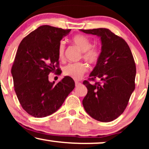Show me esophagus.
Returning a JSON list of instances; mask_svg holds the SVG:
<instances>
[{"instance_id": "obj_1", "label": "esophagus", "mask_w": 149, "mask_h": 149, "mask_svg": "<svg viewBox=\"0 0 149 149\" xmlns=\"http://www.w3.org/2000/svg\"><path fill=\"white\" fill-rule=\"evenodd\" d=\"M80 84H81V83L79 81H75V85H76V86H78V85H80Z\"/></svg>"}]
</instances>
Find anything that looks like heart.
<instances>
[{"label":"heart","instance_id":"heart-1","mask_svg":"<svg viewBox=\"0 0 149 149\" xmlns=\"http://www.w3.org/2000/svg\"><path fill=\"white\" fill-rule=\"evenodd\" d=\"M71 42L82 51V57L91 65L97 64L100 58V51L98 47L92 45L90 39L83 34H76L71 38ZM65 45L61 41L57 46V55L60 60L64 57ZM88 71V66L83 61L70 63L63 69L64 76L78 80Z\"/></svg>","mask_w":149,"mask_h":149}]
</instances>
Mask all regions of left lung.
Segmentation results:
<instances>
[{
    "label": "left lung",
    "mask_w": 149,
    "mask_h": 149,
    "mask_svg": "<svg viewBox=\"0 0 149 149\" xmlns=\"http://www.w3.org/2000/svg\"><path fill=\"white\" fill-rule=\"evenodd\" d=\"M80 31L100 36L102 45L100 60L88 80L83 81L88 88L83 100V107L94 119L111 122L123 113L134 90V57L125 40L108 29ZM96 78L100 81L90 83Z\"/></svg>",
    "instance_id": "obj_1"
}]
</instances>
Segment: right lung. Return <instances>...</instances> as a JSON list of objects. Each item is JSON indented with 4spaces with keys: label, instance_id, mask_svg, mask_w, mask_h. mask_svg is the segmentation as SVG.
<instances>
[{
    "label": "right lung",
    "instance_id": "add662e5",
    "mask_svg": "<svg viewBox=\"0 0 149 149\" xmlns=\"http://www.w3.org/2000/svg\"><path fill=\"white\" fill-rule=\"evenodd\" d=\"M71 29L43 25L27 35L19 45L11 73L15 91L22 107L35 118L57 111L75 88L71 77L57 84L48 80L49 73L59 70L57 46Z\"/></svg>",
    "mask_w": 149,
    "mask_h": 149
}]
</instances>
